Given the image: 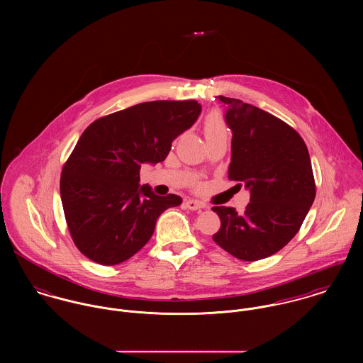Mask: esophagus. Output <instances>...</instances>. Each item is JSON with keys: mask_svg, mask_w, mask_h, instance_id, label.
<instances>
[{"mask_svg": "<svg viewBox=\"0 0 363 363\" xmlns=\"http://www.w3.org/2000/svg\"><path fill=\"white\" fill-rule=\"evenodd\" d=\"M184 206H186V208L191 209V211H200L201 208H204V204H203V203L196 201V200H189V201H186V203H184Z\"/></svg>", "mask_w": 363, "mask_h": 363, "instance_id": "34e87169", "label": "esophagus"}]
</instances>
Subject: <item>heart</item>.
<instances>
[{"label": "heart", "instance_id": "obj_1", "mask_svg": "<svg viewBox=\"0 0 363 363\" xmlns=\"http://www.w3.org/2000/svg\"><path fill=\"white\" fill-rule=\"evenodd\" d=\"M204 134L207 140L212 138H218V137H228L229 131H228V125L225 123V120L222 118V116L216 111L209 113L206 117L204 121Z\"/></svg>", "mask_w": 363, "mask_h": 363}]
</instances>
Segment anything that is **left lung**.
Here are the masks:
<instances>
[{
	"instance_id": "left-lung-1",
	"label": "left lung",
	"mask_w": 363,
	"mask_h": 363,
	"mask_svg": "<svg viewBox=\"0 0 363 363\" xmlns=\"http://www.w3.org/2000/svg\"><path fill=\"white\" fill-rule=\"evenodd\" d=\"M218 99L233 134L228 177L250 190V203L243 213L212 207L220 219L212 240L236 259H265L294 239L314 201L309 151L281 118L239 99Z\"/></svg>"
}]
</instances>
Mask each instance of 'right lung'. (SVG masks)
Listing matches in <instances>:
<instances>
[{
    "instance_id": "1",
    "label": "right lung",
    "mask_w": 363,
    "mask_h": 363,
    "mask_svg": "<svg viewBox=\"0 0 363 363\" xmlns=\"http://www.w3.org/2000/svg\"><path fill=\"white\" fill-rule=\"evenodd\" d=\"M201 113L197 101L135 104L95 120L62 166L60 194L69 235L88 259L116 265L151 239L156 219L182 197L140 184L143 163L164 160Z\"/></svg>"
}]
</instances>
